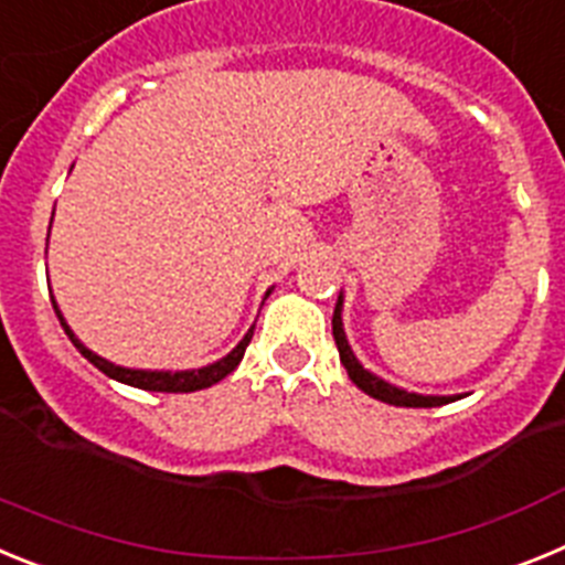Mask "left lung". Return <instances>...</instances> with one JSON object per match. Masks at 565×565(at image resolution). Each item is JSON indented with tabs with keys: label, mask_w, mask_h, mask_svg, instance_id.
Wrapping results in <instances>:
<instances>
[{
	"label": "left lung",
	"mask_w": 565,
	"mask_h": 565,
	"mask_svg": "<svg viewBox=\"0 0 565 565\" xmlns=\"http://www.w3.org/2000/svg\"><path fill=\"white\" fill-rule=\"evenodd\" d=\"M333 339H337V348H339V359H342L344 371L351 376V382L356 384L359 391L367 393L371 398H379L384 404H396V407H438V404H447L452 402V396H418V393H407V391H398L393 384L382 382L379 376L367 373L362 364L356 362L353 351L348 348V339H344L342 331V297L337 299V308H333Z\"/></svg>",
	"instance_id": "obj_1"
}]
</instances>
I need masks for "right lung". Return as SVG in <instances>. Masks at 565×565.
Instances as JSON below:
<instances>
[{
	"instance_id": "obj_1",
	"label": "right lung",
	"mask_w": 565,
	"mask_h": 565,
	"mask_svg": "<svg viewBox=\"0 0 565 565\" xmlns=\"http://www.w3.org/2000/svg\"><path fill=\"white\" fill-rule=\"evenodd\" d=\"M53 308H56V306H53ZM56 317H58V322H62L64 333H67V337L73 339V344L78 348V353H82L87 362L96 364L98 371L107 373L109 379H118V382L132 384V387H141V391H152V393H192V391H203V387H212V384H217L221 379H226L228 373L237 367L239 359H243V353H246L248 342H252V333H254V328H252V331L243 337V342H239L226 359L209 364V367H201V371H183V373L129 371V367H118V364L107 362V359H102V356H96L93 351H87V348H84V344L78 342L76 337H73V331L64 326V319H62V313H58V308H56Z\"/></svg>"
}]
</instances>
